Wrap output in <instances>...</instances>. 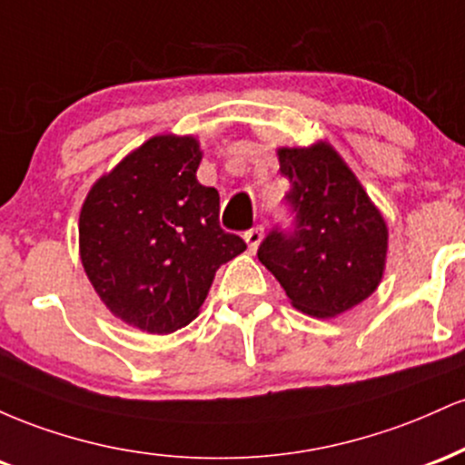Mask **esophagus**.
<instances>
[{"label":"esophagus","mask_w":465,"mask_h":465,"mask_svg":"<svg viewBox=\"0 0 465 465\" xmlns=\"http://www.w3.org/2000/svg\"><path fill=\"white\" fill-rule=\"evenodd\" d=\"M262 238H264V227H253V229H249L247 233H244V242H247L251 253H253V251H258L260 242H262Z\"/></svg>","instance_id":"1"}]
</instances>
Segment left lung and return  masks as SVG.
<instances>
[{"instance_id": "obj_1", "label": "left lung", "mask_w": 465, "mask_h": 465, "mask_svg": "<svg viewBox=\"0 0 465 465\" xmlns=\"http://www.w3.org/2000/svg\"><path fill=\"white\" fill-rule=\"evenodd\" d=\"M277 159L297 221L291 233H269L258 260L297 311L336 317L365 302L385 275V216L332 143L280 146Z\"/></svg>"}]
</instances>
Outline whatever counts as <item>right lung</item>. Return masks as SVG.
Segmentation results:
<instances>
[{"label":"right lung","mask_w":465,"mask_h":465,"mask_svg":"<svg viewBox=\"0 0 465 465\" xmlns=\"http://www.w3.org/2000/svg\"><path fill=\"white\" fill-rule=\"evenodd\" d=\"M201 159L194 135H154L80 207L84 273L106 311L142 332L170 334L196 319L218 266L247 249L221 229V196L196 179Z\"/></svg>","instance_id":"obj_1"}]
</instances>
